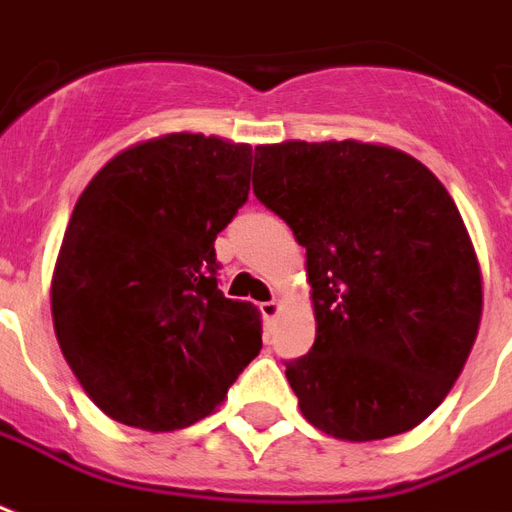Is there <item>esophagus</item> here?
Here are the masks:
<instances>
[{"mask_svg":"<svg viewBox=\"0 0 512 512\" xmlns=\"http://www.w3.org/2000/svg\"><path fill=\"white\" fill-rule=\"evenodd\" d=\"M260 311H263L265 319H276V314H279V300H265V303H260Z\"/></svg>","mask_w":512,"mask_h":512,"instance_id":"obj_1","label":"esophagus"}]
</instances>
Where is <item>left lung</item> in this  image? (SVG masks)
Masks as SVG:
<instances>
[{"label":"left lung","mask_w":512,"mask_h":512,"mask_svg":"<svg viewBox=\"0 0 512 512\" xmlns=\"http://www.w3.org/2000/svg\"><path fill=\"white\" fill-rule=\"evenodd\" d=\"M252 190L306 247L317 338L284 362L303 416L351 443L403 435L462 373L481 265L440 179L354 139L255 147Z\"/></svg>","instance_id":"left-lung-1"}]
</instances>
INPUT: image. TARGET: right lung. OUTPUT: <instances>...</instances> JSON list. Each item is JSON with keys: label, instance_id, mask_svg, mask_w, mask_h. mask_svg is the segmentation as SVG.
<instances>
[{"label": "right lung", "instance_id": "1", "mask_svg": "<svg viewBox=\"0 0 512 512\" xmlns=\"http://www.w3.org/2000/svg\"><path fill=\"white\" fill-rule=\"evenodd\" d=\"M249 174V144L166 134L117 152L77 198L50 308L69 368L109 419L190 427L263 349L260 311L222 295L214 255Z\"/></svg>", "mask_w": 512, "mask_h": 512}]
</instances>
